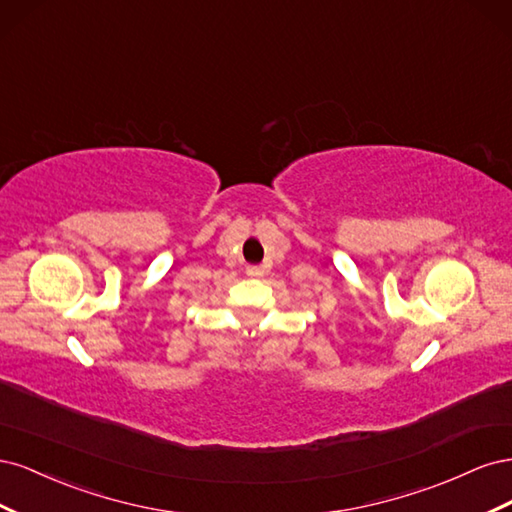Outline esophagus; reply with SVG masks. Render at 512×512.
Returning a JSON list of instances; mask_svg holds the SVG:
<instances>
[{
  "mask_svg": "<svg viewBox=\"0 0 512 512\" xmlns=\"http://www.w3.org/2000/svg\"><path fill=\"white\" fill-rule=\"evenodd\" d=\"M245 273H247V277H262V273L265 271H262V267H258V265H250L245 269Z\"/></svg>",
  "mask_w": 512,
  "mask_h": 512,
  "instance_id": "1",
  "label": "esophagus"
}]
</instances>
